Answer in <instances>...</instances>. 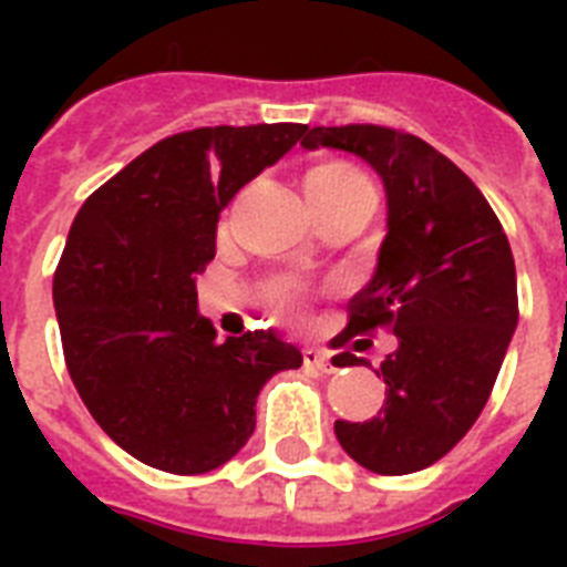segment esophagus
Returning a JSON list of instances; mask_svg holds the SVG:
<instances>
[{
	"label": "esophagus",
	"mask_w": 567,
	"mask_h": 567,
	"mask_svg": "<svg viewBox=\"0 0 567 567\" xmlns=\"http://www.w3.org/2000/svg\"><path fill=\"white\" fill-rule=\"evenodd\" d=\"M302 364H306V368H315V371L320 373L332 371L329 353L327 350H320V347H306V350H302Z\"/></svg>",
	"instance_id": "34e87169"
}]
</instances>
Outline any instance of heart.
<instances>
[{
  "instance_id": "obj_1",
  "label": "heart",
  "mask_w": 567,
  "mask_h": 567,
  "mask_svg": "<svg viewBox=\"0 0 567 567\" xmlns=\"http://www.w3.org/2000/svg\"><path fill=\"white\" fill-rule=\"evenodd\" d=\"M359 185H368L362 173L350 167L344 162H320L306 173V194H309L315 208H327L329 203H336L338 196L350 194ZM276 302L291 315H300V302H297V291L291 285H279L276 288Z\"/></svg>"
}]
</instances>
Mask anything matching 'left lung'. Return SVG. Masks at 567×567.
Returning a JSON list of instances; mask_svg holds the SVG:
<instances>
[{"label": "left lung", "mask_w": 567, "mask_h": 567, "mask_svg": "<svg viewBox=\"0 0 567 567\" xmlns=\"http://www.w3.org/2000/svg\"><path fill=\"white\" fill-rule=\"evenodd\" d=\"M302 146L359 155L385 188L377 274L350 300V323L332 347L385 327L396 350L379 364L385 403L377 417L336 421V435L373 474H414L456 447L488 403L518 327L509 240L474 182L421 137L368 123L315 126Z\"/></svg>", "instance_id": "1"}]
</instances>
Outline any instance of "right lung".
Masks as SVG:
<instances>
[{
    "label": "right lung",
    "instance_id": "right-lung-1",
    "mask_svg": "<svg viewBox=\"0 0 567 567\" xmlns=\"http://www.w3.org/2000/svg\"><path fill=\"white\" fill-rule=\"evenodd\" d=\"M306 128L164 137L75 214L52 282L66 371L93 421L144 465L188 476L226 465L256 430L267 379L302 364L270 329L220 341L196 311V276L231 196Z\"/></svg>",
    "mask_w": 567,
    "mask_h": 567
}]
</instances>
